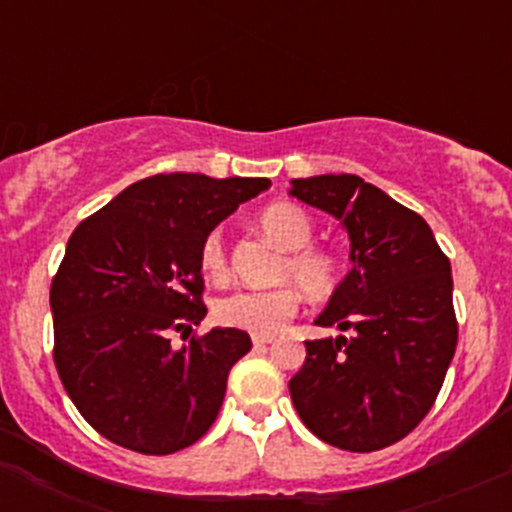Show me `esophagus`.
Instances as JSON below:
<instances>
[{
  "label": "esophagus",
  "instance_id": "1",
  "mask_svg": "<svg viewBox=\"0 0 512 512\" xmlns=\"http://www.w3.org/2000/svg\"><path fill=\"white\" fill-rule=\"evenodd\" d=\"M272 342H275V337H252V344H255L257 349L267 347V344H272Z\"/></svg>",
  "mask_w": 512,
  "mask_h": 512
}]
</instances>
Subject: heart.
Returning a JSON list of instances; mask_svg holds the SVG:
<instances>
[{
	"label": "heart",
	"instance_id": "b5f03b06",
	"mask_svg": "<svg viewBox=\"0 0 512 512\" xmlns=\"http://www.w3.org/2000/svg\"><path fill=\"white\" fill-rule=\"evenodd\" d=\"M257 227L282 247L285 260L277 267V282H294L299 292L312 299H327L342 282V260L329 247L312 245V215L294 203H272L257 215ZM200 272L210 282H225L230 275L227 252L220 232H210L198 252ZM299 294L293 287L240 289L215 302V319L223 327L242 329L255 337H275L297 314Z\"/></svg>",
	"mask_w": 512,
	"mask_h": 512
}]
</instances>
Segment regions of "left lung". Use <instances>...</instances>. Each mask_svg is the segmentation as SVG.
Returning a JSON list of instances; mask_svg holds the SVG:
<instances>
[{"label": "left lung", "mask_w": 512, "mask_h": 512, "mask_svg": "<svg viewBox=\"0 0 512 512\" xmlns=\"http://www.w3.org/2000/svg\"><path fill=\"white\" fill-rule=\"evenodd\" d=\"M289 193L342 220L354 262L317 319L352 337L304 342L292 404L329 446L381 451L431 411L456 354L451 262L421 215L359 175L297 178Z\"/></svg>", "instance_id": "8db88e82"}]
</instances>
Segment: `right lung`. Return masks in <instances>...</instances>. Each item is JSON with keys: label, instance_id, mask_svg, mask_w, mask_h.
I'll list each match as a JSON object with an SVG mask.
<instances>
[{"label": "right lung", "instance_id": "1", "mask_svg": "<svg viewBox=\"0 0 512 512\" xmlns=\"http://www.w3.org/2000/svg\"><path fill=\"white\" fill-rule=\"evenodd\" d=\"M267 178L160 173L128 185L69 237L51 282L54 364L79 414L103 438L168 456L208 433L242 329H210L175 352L170 334L203 322L198 252Z\"/></svg>", "mask_w": 512, "mask_h": 512}]
</instances>
